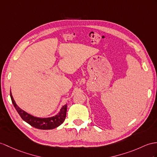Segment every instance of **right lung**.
I'll use <instances>...</instances> for the list:
<instances>
[{
	"label": "right lung",
	"instance_id": "right-lung-1",
	"mask_svg": "<svg viewBox=\"0 0 157 157\" xmlns=\"http://www.w3.org/2000/svg\"><path fill=\"white\" fill-rule=\"evenodd\" d=\"M11 101L13 104L16 109L17 111L19 114V115L22 118V120L26 122L28 124L31 125L32 127L41 130H51L58 127L62 124L65 120L67 115V105H64L61 108L60 112L56 115L48 117V118H39L34 117L31 114L27 113L22 110L19 106L16 104L14 98L13 97L11 91L10 93Z\"/></svg>",
	"mask_w": 157,
	"mask_h": 157
}]
</instances>
